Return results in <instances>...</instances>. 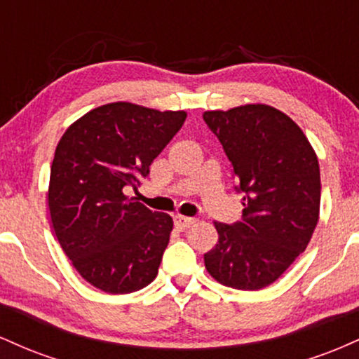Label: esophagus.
<instances>
[{
	"label": "esophagus",
	"mask_w": 359,
	"mask_h": 359,
	"mask_svg": "<svg viewBox=\"0 0 359 359\" xmlns=\"http://www.w3.org/2000/svg\"><path fill=\"white\" fill-rule=\"evenodd\" d=\"M174 222H175L177 229L184 231V229L191 228L194 222H196V217H187V216H180V214H177V216L174 217Z\"/></svg>",
	"instance_id": "esophagus-1"
}]
</instances>
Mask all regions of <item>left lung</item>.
I'll return each mask as SVG.
<instances>
[{
    "mask_svg": "<svg viewBox=\"0 0 359 359\" xmlns=\"http://www.w3.org/2000/svg\"><path fill=\"white\" fill-rule=\"evenodd\" d=\"M203 118L245 201L241 221L214 222L219 240L204 255L205 269L222 285L259 290L311 241L319 219V162L302 130L271 106L205 111Z\"/></svg>",
    "mask_w": 359,
    "mask_h": 359,
    "instance_id": "8db88e82",
    "label": "left lung"
}]
</instances>
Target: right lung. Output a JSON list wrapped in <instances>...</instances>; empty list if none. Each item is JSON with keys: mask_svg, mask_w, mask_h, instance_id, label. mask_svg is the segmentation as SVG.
Listing matches in <instances>:
<instances>
[{"mask_svg": "<svg viewBox=\"0 0 359 359\" xmlns=\"http://www.w3.org/2000/svg\"><path fill=\"white\" fill-rule=\"evenodd\" d=\"M185 118V111L111 102L77 119L57 145L53 231L81 277L102 292H137L158 273L174 221L125 192L142 185Z\"/></svg>", "mask_w": 359, "mask_h": 359, "instance_id": "obj_1", "label": "right lung"}]
</instances>
